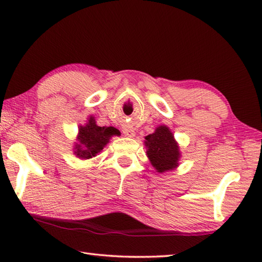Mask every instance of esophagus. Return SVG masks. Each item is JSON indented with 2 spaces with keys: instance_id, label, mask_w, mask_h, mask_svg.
Returning <instances> with one entry per match:
<instances>
[{
  "instance_id": "obj_1",
  "label": "esophagus",
  "mask_w": 262,
  "mask_h": 262,
  "mask_svg": "<svg viewBox=\"0 0 262 262\" xmlns=\"http://www.w3.org/2000/svg\"><path fill=\"white\" fill-rule=\"evenodd\" d=\"M122 131H123V135L125 136V137H127V138H134V137L136 136L135 130L132 127H130V126L123 127Z\"/></svg>"
}]
</instances>
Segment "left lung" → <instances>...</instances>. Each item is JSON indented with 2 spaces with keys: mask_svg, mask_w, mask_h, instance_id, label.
Masks as SVG:
<instances>
[{
  "mask_svg": "<svg viewBox=\"0 0 262 262\" xmlns=\"http://www.w3.org/2000/svg\"><path fill=\"white\" fill-rule=\"evenodd\" d=\"M146 154L157 172L175 170L182 158L180 146L167 125H159L153 134L145 137Z\"/></svg>",
  "mask_w": 262,
  "mask_h": 262,
  "instance_id": "obj_1",
  "label": "left lung"
}]
</instances>
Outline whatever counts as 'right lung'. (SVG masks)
I'll return each mask as SVG.
<instances>
[{
    "instance_id": "obj_1",
    "label": "right lung",
    "mask_w": 262,
    "mask_h": 262,
    "mask_svg": "<svg viewBox=\"0 0 262 262\" xmlns=\"http://www.w3.org/2000/svg\"><path fill=\"white\" fill-rule=\"evenodd\" d=\"M118 136V130L113 126H99L93 115H90L84 125L78 127L77 141L73 154L80 160H90L98 155L112 137Z\"/></svg>"
}]
</instances>
